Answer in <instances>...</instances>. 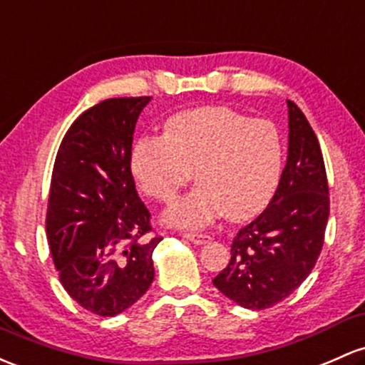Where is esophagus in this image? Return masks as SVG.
<instances>
[{"label": "esophagus", "mask_w": 365, "mask_h": 365, "mask_svg": "<svg viewBox=\"0 0 365 365\" xmlns=\"http://www.w3.org/2000/svg\"><path fill=\"white\" fill-rule=\"evenodd\" d=\"M183 239H187V241H190L192 244H195V246H202V244H207L211 241V237L207 234H183Z\"/></svg>", "instance_id": "obj_1"}]
</instances>
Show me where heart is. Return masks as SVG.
I'll return each instance as SVG.
<instances>
[{"instance_id":"b5f03b06","label":"heart","mask_w":365,"mask_h":365,"mask_svg":"<svg viewBox=\"0 0 365 365\" xmlns=\"http://www.w3.org/2000/svg\"><path fill=\"white\" fill-rule=\"evenodd\" d=\"M282 140L274 123L225 106L195 107L166 119L163 137L133 143L130 168L152 199L171 202L194 176L189 194L164 213L178 228H199L227 213L247 220L270 202L282 175Z\"/></svg>"}]
</instances>
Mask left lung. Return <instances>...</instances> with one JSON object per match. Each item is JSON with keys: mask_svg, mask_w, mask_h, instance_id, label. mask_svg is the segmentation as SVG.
<instances>
[{"mask_svg": "<svg viewBox=\"0 0 365 365\" xmlns=\"http://www.w3.org/2000/svg\"><path fill=\"white\" fill-rule=\"evenodd\" d=\"M287 102V161L268 206L232 241L230 262L213 279L220 293L250 310L270 308L310 275L329 218L322 150L305 114Z\"/></svg>", "mask_w": 365, "mask_h": 365, "instance_id": "1", "label": "left lung"}]
</instances>
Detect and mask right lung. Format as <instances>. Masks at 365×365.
I'll use <instances>...</instances> for the list:
<instances>
[{
    "mask_svg": "<svg viewBox=\"0 0 365 365\" xmlns=\"http://www.w3.org/2000/svg\"><path fill=\"white\" fill-rule=\"evenodd\" d=\"M150 97L109 98L88 109L63 137L51 173L46 235L60 282L88 312L114 317L154 280L161 237L142 241L150 213L140 201L130 155Z\"/></svg>",
    "mask_w": 365,
    "mask_h": 365,
    "instance_id": "obj_1",
    "label": "right lung"
}]
</instances>
